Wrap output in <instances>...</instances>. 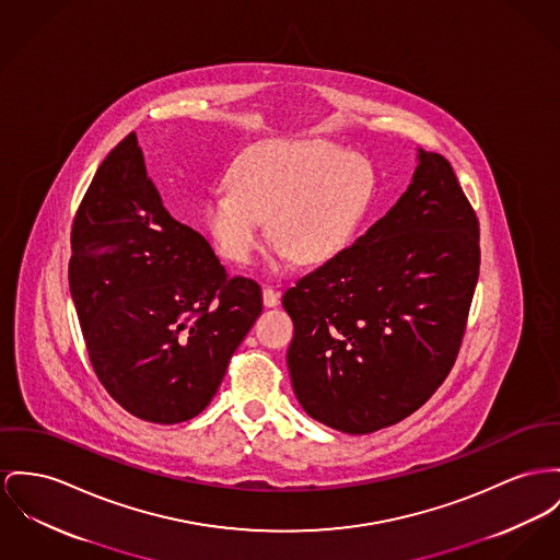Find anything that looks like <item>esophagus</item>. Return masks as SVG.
Returning <instances> with one entry per match:
<instances>
[{"label":"esophagus","mask_w":560,"mask_h":560,"mask_svg":"<svg viewBox=\"0 0 560 560\" xmlns=\"http://www.w3.org/2000/svg\"><path fill=\"white\" fill-rule=\"evenodd\" d=\"M278 301H280V293H278V291H273V289H269V287L262 289V303H265L267 307L278 305Z\"/></svg>","instance_id":"1"}]
</instances>
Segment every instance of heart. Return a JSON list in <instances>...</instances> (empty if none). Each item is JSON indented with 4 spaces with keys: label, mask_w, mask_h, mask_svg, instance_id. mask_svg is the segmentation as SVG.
Masks as SVG:
<instances>
[{
    "label": "heart",
    "mask_w": 560,
    "mask_h": 560,
    "mask_svg": "<svg viewBox=\"0 0 560 560\" xmlns=\"http://www.w3.org/2000/svg\"><path fill=\"white\" fill-rule=\"evenodd\" d=\"M214 190L203 223L224 261L246 267L261 250L265 226L282 257L323 265L348 248L372 206L375 172L357 152L325 140L262 142Z\"/></svg>",
    "instance_id": "obj_1"
}]
</instances>
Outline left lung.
<instances>
[{
  "mask_svg": "<svg viewBox=\"0 0 560 560\" xmlns=\"http://www.w3.org/2000/svg\"><path fill=\"white\" fill-rule=\"evenodd\" d=\"M478 273V217L446 159L418 149L386 217L282 298L301 408L350 435L408 418L456 361Z\"/></svg>",
  "mask_w": 560,
  "mask_h": 560,
  "instance_id": "obj_1",
  "label": "left lung"
}]
</instances>
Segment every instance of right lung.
Here are the masks:
<instances>
[{"instance_id":"add662e5","label":"right lung","mask_w":560,"mask_h":560,"mask_svg":"<svg viewBox=\"0 0 560 560\" xmlns=\"http://www.w3.org/2000/svg\"><path fill=\"white\" fill-rule=\"evenodd\" d=\"M70 293L91 365L149 422L195 418L261 314V287L229 276L150 183L136 133L100 165L72 224Z\"/></svg>"}]
</instances>
